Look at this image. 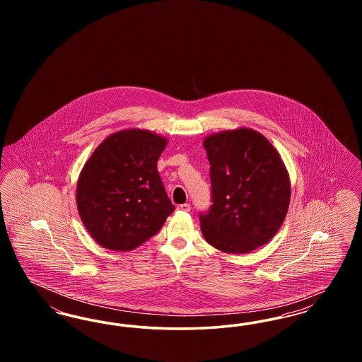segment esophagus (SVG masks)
<instances>
[{"instance_id": "34e87169", "label": "esophagus", "mask_w": 362, "mask_h": 362, "mask_svg": "<svg viewBox=\"0 0 362 362\" xmlns=\"http://www.w3.org/2000/svg\"><path fill=\"white\" fill-rule=\"evenodd\" d=\"M176 209H177L179 211H189L191 206H189V204H183V205H177Z\"/></svg>"}]
</instances>
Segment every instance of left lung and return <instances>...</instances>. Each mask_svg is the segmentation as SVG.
<instances>
[{"label": "left lung", "mask_w": 362, "mask_h": 362, "mask_svg": "<svg viewBox=\"0 0 362 362\" xmlns=\"http://www.w3.org/2000/svg\"><path fill=\"white\" fill-rule=\"evenodd\" d=\"M210 163V211L201 217L205 240L233 255L272 240L291 202V177L273 144L250 127L213 133L204 139Z\"/></svg>", "instance_id": "left-lung-1"}]
</instances>
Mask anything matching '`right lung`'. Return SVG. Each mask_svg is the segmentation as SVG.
I'll list each match as a JSON object with an SVG mask.
<instances>
[{"instance_id": "obj_1", "label": "right lung", "mask_w": 362, "mask_h": 362, "mask_svg": "<svg viewBox=\"0 0 362 362\" xmlns=\"http://www.w3.org/2000/svg\"><path fill=\"white\" fill-rule=\"evenodd\" d=\"M168 138L145 129L110 134L86 160L76 187L80 218L103 248L132 251L173 211L157 173Z\"/></svg>"}]
</instances>
